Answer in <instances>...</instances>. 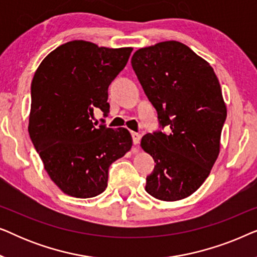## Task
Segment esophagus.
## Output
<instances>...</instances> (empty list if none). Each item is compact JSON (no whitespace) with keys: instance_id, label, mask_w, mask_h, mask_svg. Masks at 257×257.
Instances as JSON below:
<instances>
[{"instance_id":"obj_1","label":"esophagus","mask_w":257,"mask_h":257,"mask_svg":"<svg viewBox=\"0 0 257 257\" xmlns=\"http://www.w3.org/2000/svg\"><path fill=\"white\" fill-rule=\"evenodd\" d=\"M140 138H142V137H140L139 133L132 132V139H133V144H135V145H138L140 142Z\"/></svg>"}]
</instances>
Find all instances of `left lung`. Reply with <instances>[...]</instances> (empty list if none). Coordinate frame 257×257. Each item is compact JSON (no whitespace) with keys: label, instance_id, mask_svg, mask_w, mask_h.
Returning <instances> with one entry per match:
<instances>
[{"label":"left lung","instance_id":"8db88e82","mask_svg":"<svg viewBox=\"0 0 257 257\" xmlns=\"http://www.w3.org/2000/svg\"><path fill=\"white\" fill-rule=\"evenodd\" d=\"M131 63L161 126L168 127L167 135L142 139L157 164L146 192L161 201L187 198L208 178L220 153L227 107L219 79L208 62L178 41L139 49Z\"/></svg>","mask_w":257,"mask_h":257}]
</instances>
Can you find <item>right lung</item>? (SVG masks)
<instances>
[{
    "mask_svg": "<svg viewBox=\"0 0 257 257\" xmlns=\"http://www.w3.org/2000/svg\"><path fill=\"white\" fill-rule=\"evenodd\" d=\"M132 48L98 47L70 41L51 51L31 82L28 131L54 184L73 198L99 195L108 167L132 147L128 130L100 125L91 118L110 112L107 89L125 68Z\"/></svg>",
    "mask_w": 257,
    "mask_h": 257,
    "instance_id": "right-lung-1",
    "label": "right lung"
}]
</instances>
